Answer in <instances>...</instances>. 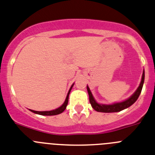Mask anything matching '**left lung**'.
Returning <instances> with one entry per match:
<instances>
[{
	"instance_id": "1",
	"label": "left lung",
	"mask_w": 155,
	"mask_h": 155,
	"mask_svg": "<svg viewBox=\"0 0 155 155\" xmlns=\"http://www.w3.org/2000/svg\"><path fill=\"white\" fill-rule=\"evenodd\" d=\"M144 71H143L142 74V79H141L140 84L139 85V87L137 88V89L136 90V92L132 95L129 98H128L127 100H124L122 102H118V103H114V104H99L96 102V100H95V98L92 96V92L90 91V88H88V86L87 85V91H88V96H89V102H90L91 105H92V107L95 110L98 112H103V113H114V112H119L123 110L126 109V108L129 107L130 106L133 105L135 102L137 101V99L139 98L140 95L141 93V91H142L143 85L144 82Z\"/></svg>"
}]
</instances>
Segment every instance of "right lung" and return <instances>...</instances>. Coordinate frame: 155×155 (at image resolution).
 <instances>
[{
  "label": "right lung",
  "mask_w": 155,
  "mask_h": 155,
  "mask_svg": "<svg viewBox=\"0 0 155 155\" xmlns=\"http://www.w3.org/2000/svg\"><path fill=\"white\" fill-rule=\"evenodd\" d=\"M74 83L71 85V87L70 88V90H69L68 93H67V98H66V100H65L64 103L62 104L59 107L56 108L55 110H48V111H37V110H30L29 109L31 112L34 114H40V115H45V116H52V115H57V114H59L63 113V111L65 110V109L67 108V104H68V100H69V95H70V92L71 91V88H73L74 86Z\"/></svg>",
  "instance_id": "obj_1"
}]
</instances>
